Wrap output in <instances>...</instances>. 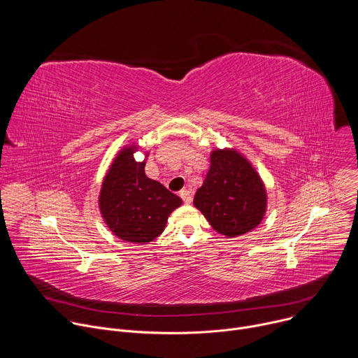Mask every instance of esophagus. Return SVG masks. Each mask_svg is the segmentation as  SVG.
I'll use <instances>...</instances> for the list:
<instances>
[{"label": "esophagus", "instance_id": "obj_1", "mask_svg": "<svg viewBox=\"0 0 358 358\" xmlns=\"http://www.w3.org/2000/svg\"><path fill=\"white\" fill-rule=\"evenodd\" d=\"M180 196L182 198V201H184L185 203H189V202L192 201V195H191V192H189L188 189H181V191H180Z\"/></svg>", "mask_w": 358, "mask_h": 358}]
</instances>
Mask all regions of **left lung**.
I'll use <instances>...</instances> for the list:
<instances>
[{
    "mask_svg": "<svg viewBox=\"0 0 358 358\" xmlns=\"http://www.w3.org/2000/svg\"><path fill=\"white\" fill-rule=\"evenodd\" d=\"M210 160L207 177L194 196L195 208L228 238L257 228L268 207L266 188L258 171L235 148H215Z\"/></svg>",
    "mask_w": 358,
    "mask_h": 358,
    "instance_id": "left-lung-1",
    "label": "left lung"
}]
</instances>
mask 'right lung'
Returning a JSON list of instances; mask_svg holds the SVG:
<instances>
[{
    "label": "right lung",
    "instance_id": "obj_1",
    "mask_svg": "<svg viewBox=\"0 0 358 358\" xmlns=\"http://www.w3.org/2000/svg\"><path fill=\"white\" fill-rule=\"evenodd\" d=\"M138 148L136 143L124 145L113 159L101 182L99 210L117 238L147 243L164 231L170 214L181 206L182 199L145 176V159H134Z\"/></svg>",
    "mask_w": 358,
    "mask_h": 358
}]
</instances>
